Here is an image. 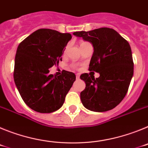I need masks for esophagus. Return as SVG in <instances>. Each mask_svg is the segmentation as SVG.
<instances>
[{
  "label": "esophagus",
  "mask_w": 148,
  "mask_h": 148,
  "mask_svg": "<svg viewBox=\"0 0 148 148\" xmlns=\"http://www.w3.org/2000/svg\"><path fill=\"white\" fill-rule=\"evenodd\" d=\"M79 78H80V75H78V74H77V75H76V79H79Z\"/></svg>",
  "instance_id": "obj_1"
}]
</instances>
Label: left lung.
I'll use <instances>...</instances> for the list:
<instances>
[{"label": "left lung", "mask_w": 148, "mask_h": 148, "mask_svg": "<svg viewBox=\"0 0 148 148\" xmlns=\"http://www.w3.org/2000/svg\"><path fill=\"white\" fill-rule=\"evenodd\" d=\"M73 35L92 44L94 51L89 70L100 74L96 79L88 73L81 75L86 84L80 95L82 104L94 112L113 109L126 95L133 75L130 44L116 30L107 27Z\"/></svg>", "instance_id": "8db88e82"}]
</instances>
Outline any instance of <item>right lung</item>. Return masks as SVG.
I'll return each mask as SVG.
<instances>
[{
    "label": "right lung",
    "instance_id": "right-lung-1",
    "mask_svg": "<svg viewBox=\"0 0 148 148\" xmlns=\"http://www.w3.org/2000/svg\"><path fill=\"white\" fill-rule=\"evenodd\" d=\"M72 35L50 29H40L20 43L16 51L14 81L25 104L33 110L49 113L62 107L75 81V75L63 70L49 74V69L62 60Z\"/></svg>",
    "mask_w": 148,
    "mask_h": 148
}]
</instances>
